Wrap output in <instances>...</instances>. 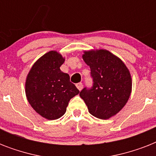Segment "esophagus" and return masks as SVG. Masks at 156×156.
<instances>
[{
    "mask_svg": "<svg viewBox=\"0 0 156 156\" xmlns=\"http://www.w3.org/2000/svg\"><path fill=\"white\" fill-rule=\"evenodd\" d=\"M76 87H77V88H78V90H82V89H83V83H77V84H76Z\"/></svg>",
    "mask_w": 156,
    "mask_h": 156,
    "instance_id": "obj_1",
    "label": "esophagus"
}]
</instances>
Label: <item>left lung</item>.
Wrapping results in <instances>:
<instances>
[{
    "label": "left lung",
    "mask_w": 156,
    "mask_h": 156,
    "mask_svg": "<svg viewBox=\"0 0 156 156\" xmlns=\"http://www.w3.org/2000/svg\"><path fill=\"white\" fill-rule=\"evenodd\" d=\"M83 61L90 68L91 88H83L80 97L92 116L108 119L123 108L130 96L132 79L121 59L108 50L85 51Z\"/></svg>",
    "instance_id": "8db88e82"
}]
</instances>
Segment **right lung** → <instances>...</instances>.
Wrapping results in <instances>:
<instances>
[{
    "mask_svg": "<svg viewBox=\"0 0 156 156\" xmlns=\"http://www.w3.org/2000/svg\"><path fill=\"white\" fill-rule=\"evenodd\" d=\"M65 58L50 51L38 59L28 73L26 95L30 106L48 120H56L66 113L70 99L79 93L69 81V75L60 67Z\"/></svg>",
    "mask_w": 156,
    "mask_h": 156,
    "instance_id": "add662e5",
    "label": "right lung"
}]
</instances>
